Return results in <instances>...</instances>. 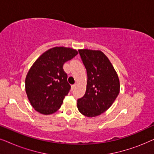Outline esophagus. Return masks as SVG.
<instances>
[{"label":"esophagus","mask_w":154,"mask_h":154,"mask_svg":"<svg viewBox=\"0 0 154 154\" xmlns=\"http://www.w3.org/2000/svg\"><path fill=\"white\" fill-rule=\"evenodd\" d=\"M76 85H77V83H75L74 85H73L72 86H71V90H73L75 88V87H76Z\"/></svg>","instance_id":"esophagus-1"}]
</instances>
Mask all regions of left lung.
Returning <instances> with one entry per match:
<instances>
[{
	"instance_id": "8db88e82",
	"label": "left lung",
	"mask_w": 154,
	"mask_h": 154,
	"mask_svg": "<svg viewBox=\"0 0 154 154\" xmlns=\"http://www.w3.org/2000/svg\"><path fill=\"white\" fill-rule=\"evenodd\" d=\"M87 70L86 91L77 101L80 113L96 117L111 107L120 92L119 75L109 58L99 50H79Z\"/></svg>"
}]
</instances>
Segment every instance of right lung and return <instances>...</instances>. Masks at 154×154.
Listing matches in <instances>:
<instances>
[{"instance_id": "add662e5", "label": "right lung", "mask_w": 154, "mask_h": 154, "mask_svg": "<svg viewBox=\"0 0 154 154\" xmlns=\"http://www.w3.org/2000/svg\"><path fill=\"white\" fill-rule=\"evenodd\" d=\"M71 48L54 47L43 52L33 63L25 79L29 102L44 115L55 113L71 89L63 65L78 54Z\"/></svg>"}]
</instances>
